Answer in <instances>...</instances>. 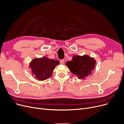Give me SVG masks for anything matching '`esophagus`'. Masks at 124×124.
<instances>
[{
	"label": "esophagus",
	"instance_id": "1",
	"mask_svg": "<svg viewBox=\"0 0 124 124\" xmlns=\"http://www.w3.org/2000/svg\"><path fill=\"white\" fill-rule=\"evenodd\" d=\"M60 62H61V63L62 64H63L64 63V60H61Z\"/></svg>",
	"mask_w": 124,
	"mask_h": 124
}]
</instances>
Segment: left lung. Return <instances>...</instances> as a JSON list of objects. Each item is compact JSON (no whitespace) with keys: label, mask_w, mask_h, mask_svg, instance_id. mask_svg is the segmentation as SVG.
<instances>
[{"label":"left lung","mask_w":124,"mask_h":124,"mask_svg":"<svg viewBox=\"0 0 124 124\" xmlns=\"http://www.w3.org/2000/svg\"><path fill=\"white\" fill-rule=\"evenodd\" d=\"M96 61L88 55H74L71 61H68L66 65L72 74L78 79H85L92 73L95 68Z\"/></svg>","instance_id":"left-lung-1"}]
</instances>
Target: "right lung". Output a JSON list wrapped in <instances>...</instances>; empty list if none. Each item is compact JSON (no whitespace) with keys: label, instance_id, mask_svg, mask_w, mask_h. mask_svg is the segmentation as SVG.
Here are the masks:
<instances>
[{"label":"right lung","instance_id":"obj_1","mask_svg":"<svg viewBox=\"0 0 124 124\" xmlns=\"http://www.w3.org/2000/svg\"><path fill=\"white\" fill-rule=\"evenodd\" d=\"M60 62L46 56L35 58L29 64V69L36 78L40 81H45L52 76L53 71Z\"/></svg>","mask_w":124,"mask_h":124}]
</instances>
